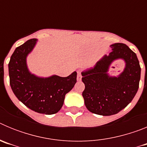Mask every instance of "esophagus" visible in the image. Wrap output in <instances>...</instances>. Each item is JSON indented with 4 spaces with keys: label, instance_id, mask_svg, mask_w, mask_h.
Masks as SVG:
<instances>
[{
    "label": "esophagus",
    "instance_id": "obj_1",
    "mask_svg": "<svg viewBox=\"0 0 147 147\" xmlns=\"http://www.w3.org/2000/svg\"><path fill=\"white\" fill-rule=\"evenodd\" d=\"M82 80V75L80 71H78L77 72V80L78 81H81Z\"/></svg>",
    "mask_w": 147,
    "mask_h": 147
}]
</instances>
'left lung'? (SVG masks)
Listing matches in <instances>:
<instances>
[{
    "mask_svg": "<svg viewBox=\"0 0 147 147\" xmlns=\"http://www.w3.org/2000/svg\"><path fill=\"white\" fill-rule=\"evenodd\" d=\"M112 51L96 64L82 72L85 85L82 92L85 105L90 112L101 115L118 113L129 105L137 93L141 79V67L136 53L124 43L110 45ZM123 59L124 71L110 77L109 67L114 60Z\"/></svg>",
    "mask_w": 147,
    "mask_h": 147,
    "instance_id": "8db88e82",
    "label": "left lung"
}]
</instances>
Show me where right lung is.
I'll return each instance as SVG.
<instances>
[{
  "label": "right lung",
  "instance_id": "add662e5",
  "mask_svg": "<svg viewBox=\"0 0 147 147\" xmlns=\"http://www.w3.org/2000/svg\"><path fill=\"white\" fill-rule=\"evenodd\" d=\"M37 42L31 39L16 48L9 62V83L13 93L27 107L39 113H57L65 96L76 82V71L67 77L54 75L40 78L32 74L26 65V57Z\"/></svg>",
  "mask_w": 147,
  "mask_h": 147
}]
</instances>
